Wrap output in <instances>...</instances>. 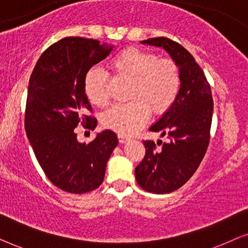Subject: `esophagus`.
I'll list each match as a JSON object with an SVG mask.
<instances>
[{"mask_svg":"<svg viewBox=\"0 0 248 248\" xmlns=\"http://www.w3.org/2000/svg\"><path fill=\"white\" fill-rule=\"evenodd\" d=\"M117 138H118V141H120V143H125V142L128 140V139L123 134H118Z\"/></svg>","mask_w":248,"mask_h":248,"instance_id":"1","label":"esophagus"}]
</instances>
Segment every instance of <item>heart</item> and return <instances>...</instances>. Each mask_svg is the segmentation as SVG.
<instances>
[{"mask_svg": "<svg viewBox=\"0 0 248 248\" xmlns=\"http://www.w3.org/2000/svg\"><path fill=\"white\" fill-rule=\"evenodd\" d=\"M116 77L132 80L130 103L117 104L106 110L101 123L118 134L130 135L147 123L149 110L161 115L177 99L182 86L181 69L169 59H159L155 53L128 47L121 50L109 62ZM83 89L88 100L94 106L108 103V74L98 66L87 71Z\"/></svg>", "mask_w": 248, "mask_h": 248, "instance_id": "b5f03b06", "label": "heart"}]
</instances>
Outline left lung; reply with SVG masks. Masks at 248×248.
Listing matches in <instances>:
<instances>
[{
    "mask_svg": "<svg viewBox=\"0 0 248 248\" xmlns=\"http://www.w3.org/2000/svg\"><path fill=\"white\" fill-rule=\"evenodd\" d=\"M141 44L164 48L182 74L177 99L150 127L161 137L167 135L169 142L157 150L154 141H144L145 155L135 168V178L144 191L165 194L182 187L204 157L213 113L211 88L194 57L178 43L157 37Z\"/></svg>",
    "mask_w": 248,
    "mask_h": 248,
    "instance_id": "8db88e82",
    "label": "left lung"
}]
</instances>
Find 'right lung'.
Returning <instances> with one entry per match:
<instances>
[{
	"label": "right lung",
	"mask_w": 248,
	"mask_h": 248,
	"mask_svg": "<svg viewBox=\"0 0 248 248\" xmlns=\"http://www.w3.org/2000/svg\"><path fill=\"white\" fill-rule=\"evenodd\" d=\"M113 46L99 40L66 37L50 45L30 76L25 128L40 167L56 187L82 194L99 187L107 161L117 147L110 130L90 143L77 140L79 124L94 130L97 120L84 93L87 71L106 59Z\"/></svg>",
	"instance_id": "add662e5"
}]
</instances>
